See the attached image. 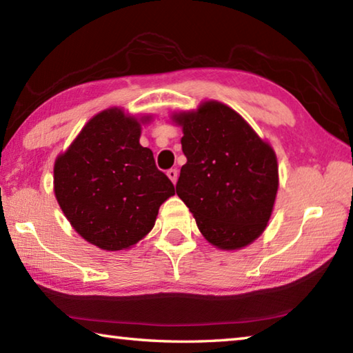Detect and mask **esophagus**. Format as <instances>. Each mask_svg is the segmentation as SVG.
<instances>
[{
    "mask_svg": "<svg viewBox=\"0 0 353 353\" xmlns=\"http://www.w3.org/2000/svg\"><path fill=\"white\" fill-rule=\"evenodd\" d=\"M166 176L171 179L172 183H176L177 182V177H179V171L177 170H168V172H166Z\"/></svg>",
    "mask_w": 353,
    "mask_h": 353,
    "instance_id": "34e87169",
    "label": "esophagus"
}]
</instances>
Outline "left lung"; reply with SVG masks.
<instances>
[{"label": "left lung", "instance_id": "1", "mask_svg": "<svg viewBox=\"0 0 353 353\" xmlns=\"http://www.w3.org/2000/svg\"><path fill=\"white\" fill-rule=\"evenodd\" d=\"M174 119L187 157L177 196L208 243L224 250L248 246L271 218L279 188L276 152L241 115L216 101Z\"/></svg>", "mask_w": 353, "mask_h": 353}]
</instances>
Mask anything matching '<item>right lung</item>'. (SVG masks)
I'll return each mask as SVG.
<instances>
[{"instance_id":"1","label":"right lung","mask_w":353,"mask_h":353,"mask_svg":"<svg viewBox=\"0 0 353 353\" xmlns=\"http://www.w3.org/2000/svg\"><path fill=\"white\" fill-rule=\"evenodd\" d=\"M140 123L115 107L93 117L56 159L59 205L77 234L99 249L139 243L176 193L151 149L140 145Z\"/></svg>"}]
</instances>
